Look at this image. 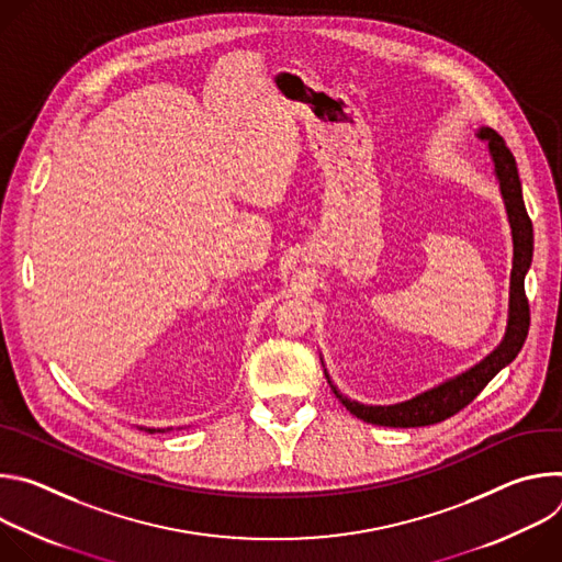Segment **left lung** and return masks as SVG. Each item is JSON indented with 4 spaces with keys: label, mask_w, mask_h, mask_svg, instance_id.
<instances>
[{
    "label": "left lung",
    "mask_w": 562,
    "mask_h": 562,
    "mask_svg": "<svg viewBox=\"0 0 562 562\" xmlns=\"http://www.w3.org/2000/svg\"><path fill=\"white\" fill-rule=\"evenodd\" d=\"M475 135L480 139H485L490 146L494 173L501 184V195L507 209L512 239H514V262H512V278H509V311H507L505 336L490 356H485L471 369L397 405L382 407V405L356 403V400L338 391V386L331 382L325 369L327 382L331 384V391L336 393V397L347 407V412H351L356 418L364 423L380 425V427H403V429L442 423L453 414H458L460 409H464L471 400L490 384V380L520 353L525 345V338L529 331V302L525 295V276L533 258V226L525 209L516 157L507 148L505 139L487 126L480 128Z\"/></svg>",
    "instance_id": "1"
}]
</instances>
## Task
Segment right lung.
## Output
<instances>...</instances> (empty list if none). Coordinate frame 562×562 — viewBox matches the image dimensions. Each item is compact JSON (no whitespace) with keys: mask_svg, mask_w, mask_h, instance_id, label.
I'll list each match as a JSON object with an SVG mask.
<instances>
[{"mask_svg":"<svg viewBox=\"0 0 562 562\" xmlns=\"http://www.w3.org/2000/svg\"><path fill=\"white\" fill-rule=\"evenodd\" d=\"M146 431H148V434H155V431H162V434H165V429H146Z\"/></svg>","mask_w":562,"mask_h":562,"instance_id":"1","label":"right lung"}]
</instances>
